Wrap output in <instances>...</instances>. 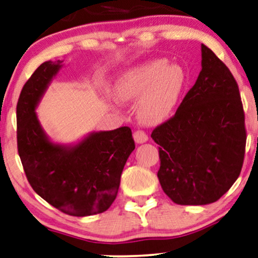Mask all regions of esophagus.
I'll return each instance as SVG.
<instances>
[{"label":"esophagus","mask_w":258,"mask_h":258,"mask_svg":"<svg viewBox=\"0 0 258 258\" xmlns=\"http://www.w3.org/2000/svg\"><path fill=\"white\" fill-rule=\"evenodd\" d=\"M134 140H136V142H138V144H144V142H146L148 140V136L147 133L145 132V131L142 130H138L134 132Z\"/></svg>","instance_id":"34e87169"}]
</instances>
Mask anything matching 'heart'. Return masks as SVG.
<instances>
[{"instance_id":"obj_1","label":"heart","mask_w":258,"mask_h":258,"mask_svg":"<svg viewBox=\"0 0 258 258\" xmlns=\"http://www.w3.org/2000/svg\"><path fill=\"white\" fill-rule=\"evenodd\" d=\"M185 81V72L178 64L154 60L122 74L116 86V96L122 102L140 97L139 118L148 124L160 122L175 110Z\"/></svg>"}]
</instances>
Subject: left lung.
Returning <instances> with one entry per match:
<instances>
[{
    "label": "left lung",
    "mask_w": 258,
    "mask_h": 258,
    "mask_svg": "<svg viewBox=\"0 0 258 258\" xmlns=\"http://www.w3.org/2000/svg\"><path fill=\"white\" fill-rule=\"evenodd\" d=\"M202 71L176 113L152 132L160 184L179 205L217 202L240 176L247 131L239 86L228 67L202 45Z\"/></svg>",
    "instance_id": "left-lung-1"
}]
</instances>
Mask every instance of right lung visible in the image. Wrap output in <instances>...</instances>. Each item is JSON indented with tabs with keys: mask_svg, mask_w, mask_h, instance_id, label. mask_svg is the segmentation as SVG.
I'll use <instances>...</instances> for the list:
<instances>
[{
	"mask_svg": "<svg viewBox=\"0 0 258 258\" xmlns=\"http://www.w3.org/2000/svg\"><path fill=\"white\" fill-rule=\"evenodd\" d=\"M61 61L41 63L23 87L17 103V149L32 189L73 217L106 211L117 197L122 169L136 148L128 126L92 133L72 148L46 138L34 109Z\"/></svg>",
	"mask_w": 258,
	"mask_h": 258,
	"instance_id": "obj_1",
	"label": "right lung"
}]
</instances>
